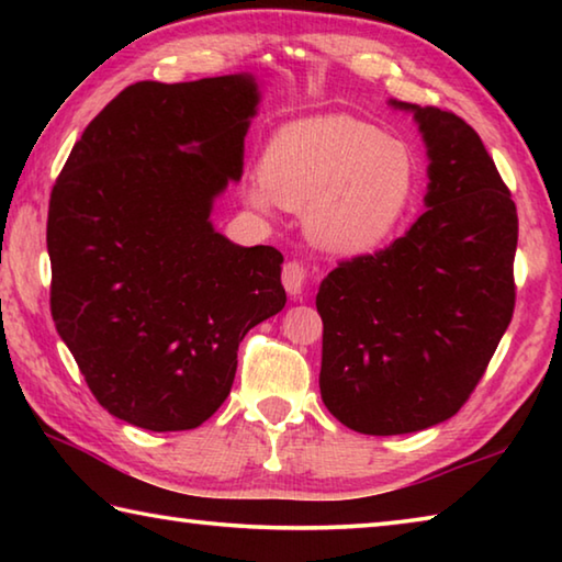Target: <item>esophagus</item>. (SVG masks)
<instances>
[{"label":"esophagus","mask_w":562,"mask_h":562,"mask_svg":"<svg viewBox=\"0 0 562 562\" xmlns=\"http://www.w3.org/2000/svg\"><path fill=\"white\" fill-rule=\"evenodd\" d=\"M282 284L284 290H288L290 297H300L304 292V284H307V270L302 268L300 262H288L282 268Z\"/></svg>","instance_id":"1"}]
</instances>
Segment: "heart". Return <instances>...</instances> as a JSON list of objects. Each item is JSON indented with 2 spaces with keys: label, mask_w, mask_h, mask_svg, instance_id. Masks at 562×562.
<instances>
[{
  "label": "heart",
  "mask_w": 562,
  "mask_h": 562,
  "mask_svg": "<svg viewBox=\"0 0 562 562\" xmlns=\"http://www.w3.org/2000/svg\"><path fill=\"white\" fill-rule=\"evenodd\" d=\"M418 188V160L402 138L347 113L297 119L272 133L262 178L247 203L307 211L310 237L337 255L374 250L404 221Z\"/></svg>",
  "instance_id": "1"
}]
</instances>
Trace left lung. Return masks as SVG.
<instances>
[{"label":"left lung","mask_w":562,"mask_h":562,"mask_svg":"<svg viewBox=\"0 0 562 562\" xmlns=\"http://www.w3.org/2000/svg\"><path fill=\"white\" fill-rule=\"evenodd\" d=\"M426 146V211L384 250L319 284V392L351 431L398 436L451 418L486 372L516 304L518 215L488 150L449 111L389 99Z\"/></svg>","instance_id":"obj_1"}]
</instances>
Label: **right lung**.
<instances>
[{"label": "right lung", "mask_w": 562, "mask_h": 562, "mask_svg": "<svg viewBox=\"0 0 562 562\" xmlns=\"http://www.w3.org/2000/svg\"><path fill=\"white\" fill-rule=\"evenodd\" d=\"M262 101L252 74L123 89L52 190V317L97 402L188 431L233 389L237 347L282 312V255L215 231Z\"/></svg>", "instance_id": "right-lung-1"}]
</instances>
